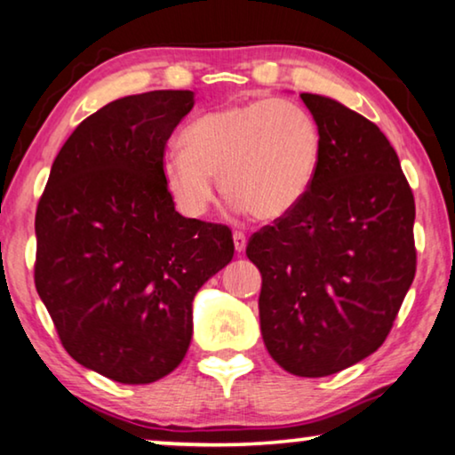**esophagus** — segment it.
Instances as JSON below:
<instances>
[{"label": "esophagus", "instance_id": "34e87169", "mask_svg": "<svg viewBox=\"0 0 455 455\" xmlns=\"http://www.w3.org/2000/svg\"><path fill=\"white\" fill-rule=\"evenodd\" d=\"M233 241H235V251H236V253H243V251H245V247H247L245 233H241V230H235Z\"/></svg>", "mask_w": 455, "mask_h": 455}]
</instances>
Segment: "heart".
I'll return each instance as SVG.
<instances>
[{
  "mask_svg": "<svg viewBox=\"0 0 455 455\" xmlns=\"http://www.w3.org/2000/svg\"><path fill=\"white\" fill-rule=\"evenodd\" d=\"M181 151L161 161L175 208L200 219L212 206L214 178L236 210L257 220H280L302 204L321 169L323 134L296 101H236L202 114L180 137Z\"/></svg>",
  "mask_w": 455,
  "mask_h": 455,
  "instance_id": "1",
  "label": "heart"
}]
</instances>
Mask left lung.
Returning <instances> with one entry per match:
<instances>
[{
    "label": "left lung",
    "mask_w": 455,
    "mask_h": 455,
    "mask_svg": "<svg viewBox=\"0 0 455 455\" xmlns=\"http://www.w3.org/2000/svg\"><path fill=\"white\" fill-rule=\"evenodd\" d=\"M323 134L315 186L247 243L261 271L263 343L302 378L337 374L386 341L417 271L415 198L382 131L300 93Z\"/></svg>",
    "instance_id": "8db88e82"
}]
</instances>
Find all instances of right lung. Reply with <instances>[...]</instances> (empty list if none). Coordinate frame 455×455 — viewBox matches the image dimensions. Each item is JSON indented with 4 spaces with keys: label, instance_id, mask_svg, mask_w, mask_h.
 <instances>
[{
    "label": "right lung",
    "instance_id": "add662e5",
    "mask_svg": "<svg viewBox=\"0 0 455 455\" xmlns=\"http://www.w3.org/2000/svg\"><path fill=\"white\" fill-rule=\"evenodd\" d=\"M194 92L126 96L87 116L36 208L34 283L77 363L151 384L181 363L198 290L233 259L228 227L181 216L161 178Z\"/></svg>",
    "mask_w": 455,
    "mask_h": 455
}]
</instances>
